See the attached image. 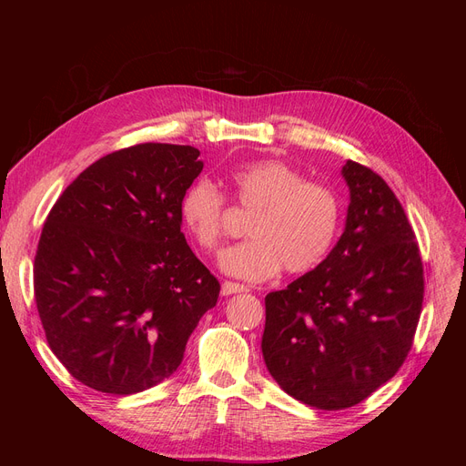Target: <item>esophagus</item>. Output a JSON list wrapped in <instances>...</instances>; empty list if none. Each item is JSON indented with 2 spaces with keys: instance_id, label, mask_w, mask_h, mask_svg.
<instances>
[{
  "instance_id": "1",
  "label": "esophagus",
  "mask_w": 466,
  "mask_h": 466,
  "mask_svg": "<svg viewBox=\"0 0 466 466\" xmlns=\"http://www.w3.org/2000/svg\"><path fill=\"white\" fill-rule=\"evenodd\" d=\"M243 291H247V288L243 284H235V281H223L221 284V295H233Z\"/></svg>"
}]
</instances>
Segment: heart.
<instances>
[{"instance_id": "b5f03b06", "label": "heart", "mask_w": 466, "mask_h": 466, "mask_svg": "<svg viewBox=\"0 0 466 466\" xmlns=\"http://www.w3.org/2000/svg\"><path fill=\"white\" fill-rule=\"evenodd\" d=\"M229 180L237 204L257 214L248 223L250 241L223 257L225 272L260 281L281 268L305 274L327 258L340 228V200L330 187L307 180L298 168L276 159L238 165ZM225 214L228 200L209 180H196L180 200L185 228L214 255H219L228 235Z\"/></svg>"}]
</instances>
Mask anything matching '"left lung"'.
I'll return each instance as SVG.
<instances>
[{
    "mask_svg": "<svg viewBox=\"0 0 466 466\" xmlns=\"http://www.w3.org/2000/svg\"><path fill=\"white\" fill-rule=\"evenodd\" d=\"M346 228L315 270L266 295L262 356L289 397L320 410L365 400L412 348L424 266L397 196L371 168L346 161Z\"/></svg>",
    "mask_w": 466,
    "mask_h": 466,
    "instance_id": "1",
    "label": "left lung"
}]
</instances>
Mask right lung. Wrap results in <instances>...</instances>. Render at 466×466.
Listing matches in <instances>:
<instances>
[{
	"instance_id": "1",
	"label": "right lung",
	"mask_w": 466,
	"mask_h": 466,
	"mask_svg": "<svg viewBox=\"0 0 466 466\" xmlns=\"http://www.w3.org/2000/svg\"><path fill=\"white\" fill-rule=\"evenodd\" d=\"M198 155L173 144L108 153L50 209L35 301L50 350L79 383L122 397L159 385L216 307L219 281L180 231Z\"/></svg>"
}]
</instances>
